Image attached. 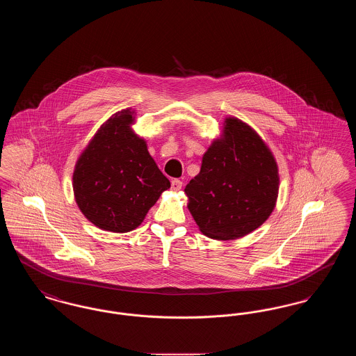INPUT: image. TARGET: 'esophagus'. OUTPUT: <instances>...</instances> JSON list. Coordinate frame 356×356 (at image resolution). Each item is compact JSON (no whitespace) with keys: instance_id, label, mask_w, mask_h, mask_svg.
<instances>
[{"instance_id":"1","label":"esophagus","mask_w":356,"mask_h":356,"mask_svg":"<svg viewBox=\"0 0 356 356\" xmlns=\"http://www.w3.org/2000/svg\"><path fill=\"white\" fill-rule=\"evenodd\" d=\"M181 186H183V181H180L179 179H175V180L170 181V188H172L173 191H180Z\"/></svg>"}]
</instances>
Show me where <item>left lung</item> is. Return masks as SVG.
<instances>
[{
  "label": "left lung",
  "mask_w": 356,
  "mask_h": 356,
  "mask_svg": "<svg viewBox=\"0 0 356 356\" xmlns=\"http://www.w3.org/2000/svg\"><path fill=\"white\" fill-rule=\"evenodd\" d=\"M188 209L205 236L234 240L259 228L276 205L279 170L270 148L248 124L227 118L186 189Z\"/></svg>",
  "instance_id": "8db88e82"
}]
</instances>
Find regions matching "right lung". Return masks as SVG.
<instances>
[{
    "mask_svg": "<svg viewBox=\"0 0 356 356\" xmlns=\"http://www.w3.org/2000/svg\"><path fill=\"white\" fill-rule=\"evenodd\" d=\"M135 111L106 120L80 154L73 172L74 199L85 218L104 231L136 229L170 186L147 141L132 129Z\"/></svg>",
    "mask_w": 356,
    "mask_h": 356,
    "instance_id": "add662e5",
    "label": "right lung"
}]
</instances>
